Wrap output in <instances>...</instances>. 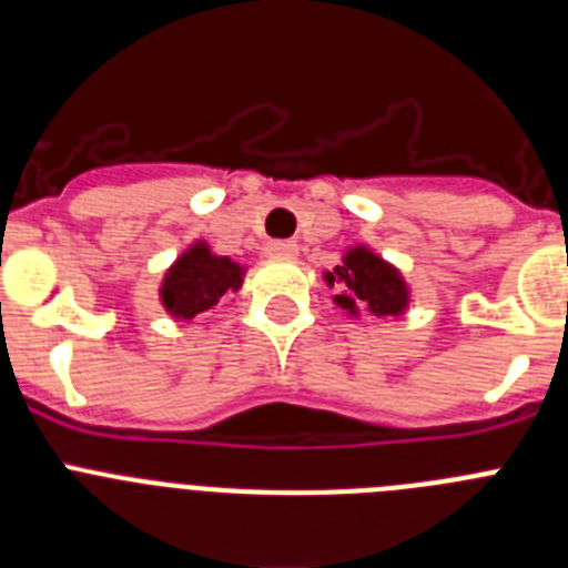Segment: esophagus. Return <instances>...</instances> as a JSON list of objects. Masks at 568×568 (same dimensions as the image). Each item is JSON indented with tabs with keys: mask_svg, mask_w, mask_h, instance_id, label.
I'll return each instance as SVG.
<instances>
[{
	"mask_svg": "<svg viewBox=\"0 0 568 568\" xmlns=\"http://www.w3.org/2000/svg\"><path fill=\"white\" fill-rule=\"evenodd\" d=\"M264 253H267L270 258H295L298 244H295V241H267Z\"/></svg>",
	"mask_w": 568,
	"mask_h": 568,
	"instance_id": "1",
	"label": "esophagus"
}]
</instances>
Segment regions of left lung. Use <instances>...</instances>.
I'll use <instances>...</instances> for the list:
<instances>
[{
  "label": "left lung",
  "instance_id": "left-lung-1",
  "mask_svg": "<svg viewBox=\"0 0 568 568\" xmlns=\"http://www.w3.org/2000/svg\"><path fill=\"white\" fill-rule=\"evenodd\" d=\"M329 287H338L335 304L349 315L358 310L378 315H400L409 304V290L393 264L366 247H353L344 255V264L324 275Z\"/></svg>",
  "mask_w": 568,
  "mask_h": 568
}]
</instances>
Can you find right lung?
<instances>
[{
    "label": "right lung",
    "mask_w": 568,
    "mask_h": 568,
    "mask_svg": "<svg viewBox=\"0 0 568 568\" xmlns=\"http://www.w3.org/2000/svg\"><path fill=\"white\" fill-rule=\"evenodd\" d=\"M244 278L227 255H213L207 244H193L175 261L162 281V304L175 318H195L204 310H213L227 293H235Z\"/></svg>",
    "instance_id": "add662e5"
}]
</instances>
